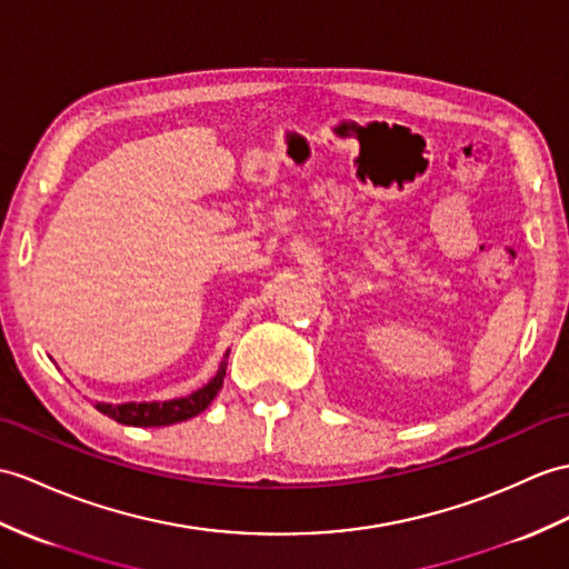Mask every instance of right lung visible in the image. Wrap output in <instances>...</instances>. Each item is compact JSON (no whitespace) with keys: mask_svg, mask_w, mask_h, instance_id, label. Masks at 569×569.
<instances>
[{"mask_svg":"<svg viewBox=\"0 0 569 569\" xmlns=\"http://www.w3.org/2000/svg\"><path fill=\"white\" fill-rule=\"evenodd\" d=\"M228 356L230 349L224 351V359L216 376L210 378L203 388L193 390L191 395H183V398L164 400V402H123V405H109V402H97L94 407L101 415L116 419L118 425L128 427H169L177 425V421H187L196 415H201L203 409L216 400V395L222 388L224 368H228Z\"/></svg>","mask_w":569,"mask_h":569,"instance_id":"obj_1","label":"right lung"}]
</instances>
